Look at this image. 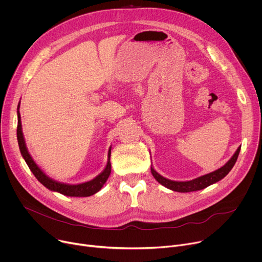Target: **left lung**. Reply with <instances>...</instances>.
<instances>
[{"label": "left lung", "mask_w": 262, "mask_h": 262, "mask_svg": "<svg viewBox=\"0 0 262 262\" xmlns=\"http://www.w3.org/2000/svg\"><path fill=\"white\" fill-rule=\"evenodd\" d=\"M239 152H240V147H238L236 152L233 154V156L229 159V162L225 166H223L218 170H215L209 174L199 176L192 180H188V182H175V180L168 179L160 174H158L152 166H151V173H152L153 177L157 180L160 185H163L164 187H166L172 191L182 192V193L199 191V190H203V189L219 182V180L226 177L229 174V172L232 170V168L234 167L236 160H237V157L239 155Z\"/></svg>", "instance_id": "left-lung-1"}]
</instances>
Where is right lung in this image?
Returning <instances> with one entry per match:
<instances>
[{
	"label": "right lung",
	"mask_w": 262,
	"mask_h": 262,
	"mask_svg": "<svg viewBox=\"0 0 262 262\" xmlns=\"http://www.w3.org/2000/svg\"><path fill=\"white\" fill-rule=\"evenodd\" d=\"M18 110H19V103L17 105V129H16L18 148H19V151H21L23 158L25 159L27 166L29 167V169L31 170V172L33 173V175L36 177V179L39 183L47 189H49L50 191L61 193L63 195L70 196V197H88L97 193L100 189L103 188V186L107 182V179L111 173V163H110L111 147L109 148V151H108V162H107L106 168L103 170V172H100L92 180H89V182L78 184V185H70V184H64L61 182H57V180H54L50 178L48 175H46L44 171L35 164L33 158L29 154L28 149L26 147L23 131H22L21 114H19Z\"/></svg>",
	"instance_id": "add662e5"
}]
</instances>
